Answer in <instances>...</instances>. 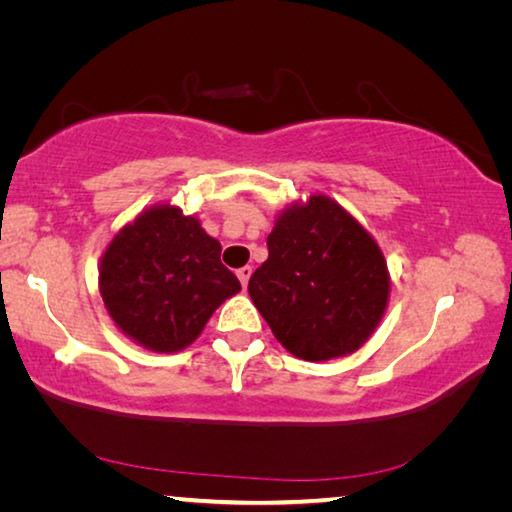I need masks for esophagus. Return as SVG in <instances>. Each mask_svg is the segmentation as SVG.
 I'll return each instance as SVG.
<instances>
[{"label": "esophagus", "instance_id": "1", "mask_svg": "<svg viewBox=\"0 0 512 512\" xmlns=\"http://www.w3.org/2000/svg\"><path fill=\"white\" fill-rule=\"evenodd\" d=\"M250 275H253V266H241L239 271H237L239 282L244 284V287H248V280H250Z\"/></svg>", "mask_w": 512, "mask_h": 512}]
</instances>
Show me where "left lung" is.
I'll use <instances>...</instances> for the list:
<instances>
[{
	"label": "left lung",
	"instance_id": "left-lung-1",
	"mask_svg": "<svg viewBox=\"0 0 512 512\" xmlns=\"http://www.w3.org/2000/svg\"><path fill=\"white\" fill-rule=\"evenodd\" d=\"M266 246L248 293L275 339L305 361L359 350L391 291L386 259L366 228L318 194L277 216Z\"/></svg>",
	"mask_w": 512,
	"mask_h": 512
}]
</instances>
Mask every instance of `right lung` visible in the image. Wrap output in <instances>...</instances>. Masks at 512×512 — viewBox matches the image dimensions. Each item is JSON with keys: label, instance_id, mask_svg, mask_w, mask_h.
Here are the masks:
<instances>
[{"label": "right lung", "instance_id": "add662e5", "mask_svg": "<svg viewBox=\"0 0 512 512\" xmlns=\"http://www.w3.org/2000/svg\"><path fill=\"white\" fill-rule=\"evenodd\" d=\"M99 291L128 339L153 352H178L198 339L241 284L221 264V244L196 216L164 203L137 214L110 241Z\"/></svg>", "mask_w": 512, "mask_h": 512}]
</instances>
